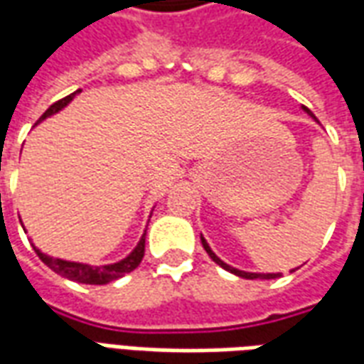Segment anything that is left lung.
Masks as SVG:
<instances>
[{
	"instance_id": "left-lung-1",
	"label": "left lung",
	"mask_w": 364,
	"mask_h": 364,
	"mask_svg": "<svg viewBox=\"0 0 364 364\" xmlns=\"http://www.w3.org/2000/svg\"><path fill=\"white\" fill-rule=\"evenodd\" d=\"M302 111L308 112V114H310V117L316 120L314 112L310 111L308 107H304V105H302ZM200 242H203V247H205V252L210 255V259H213L216 265H220L222 269H226V271H230V273H234L236 277H242V279H252V281H253V279H277V277H281V273H250V271H242V269L232 267V265H228V263H224V261H222L220 257H218V255H216V253L210 250V245H208V242H206L205 237H203V234H200ZM292 271H294V269H292ZM292 271H290V273H292Z\"/></svg>"
}]
</instances>
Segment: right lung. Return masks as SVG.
<instances>
[{
  "mask_svg": "<svg viewBox=\"0 0 364 364\" xmlns=\"http://www.w3.org/2000/svg\"><path fill=\"white\" fill-rule=\"evenodd\" d=\"M77 93H82V90L74 91L72 95L64 97V99H60L54 105H50L46 112H44L43 117L38 119V122H43L44 119H48L52 114H56L60 112L64 107L74 101V97ZM36 122V124H38ZM36 255L43 259L44 265H48V267L54 271V273L62 274V277H66L70 281L75 282H82V284H107V282L117 281L120 277H124L130 271H134L138 265H140V261L144 257V247H146V230H144L142 237H140V242L136 244V247L132 252L128 253L124 259L117 261V263H109V265H90V263H80V261H66V259H60V257H52L48 253H43L35 244Z\"/></svg>",
  "mask_w": 364,
  "mask_h": 364,
  "instance_id": "obj_1",
  "label": "right lung"
}]
</instances>
